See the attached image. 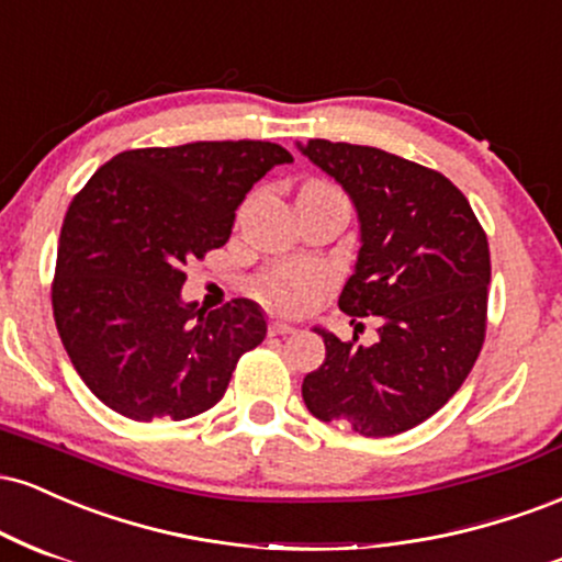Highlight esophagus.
Wrapping results in <instances>:
<instances>
[{
  "label": "esophagus",
  "instance_id": "obj_1",
  "mask_svg": "<svg viewBox=\"0 0 562 562\" xmlns=\"http://www.w3.org/2000/svg\"><path fill=\"white\" fill-rule=\"evenodd\" d=\"M270 336H286V334H294L296 328L292 326V323H286V321H270Z\"/></svg>",
  "mask_w": 562,
  "mask_h": 562
}]
</instances>
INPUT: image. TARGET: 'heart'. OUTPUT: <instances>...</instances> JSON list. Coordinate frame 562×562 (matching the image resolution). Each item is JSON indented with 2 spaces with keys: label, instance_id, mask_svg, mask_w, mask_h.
<instances>
[{
  "label": "heart",
  "instance_id": "b5f03b06",
  "mask_svg": "<svg viewBox=\"0 0 562 562\" xmlns=\"http://www.w3.org/2000/svg\"><path fill=\"white\" fill-rule=\"evenodd\" d=\"M305 189H331L326 183H307ZM315 292V273L310 268H279L276 273H270L266 281L260 283L262 300L270 302L273 307L286 310V313H294V310H302L307 305L310 294Z\"/></svg>",
  "mask_w": 562,
  "mask_h": 562
}]
</instances>
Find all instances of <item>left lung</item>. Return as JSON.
<instances>
[{"instance_id":"8db88e82","label":"left lung","mask_w":562,"mask_h":562,"mask_svg":"<svg viewBox=\"0 0 562 562\" xmlns=\"http://www.w3.org/2000/svg\"><path fill=\"white\" fill-rule=\"evenodd\" d=\"M296 149L347 191L360 226L339 307L379 315L371 347L323 336L326 360L302 381L315 418L362 437H394L458 392L486 331L490 244L450 178L360 144L310 138Z\"/></svg>"}]
</instances>
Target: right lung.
<instances>
[{
  "mask_svg": "<svg viewBox=\"0 0 562 562\" xmlns=\"http://www.w3.org/2000/svg\"><path fill=\"white\" fill-rule=\"evenodd\" d=\"M294 157L270 142L128 149L70 202L52 307L91 394L131 420H187L226 394L236 362L266 339L252 300L183 302V266L228 241L239 204Z\"/></svg>",
  "mask_w": 562,
  "mask_h": 562,
  "instance_id": "right-lung-1",
  "label": "right lung"
}]
</instances>
